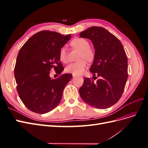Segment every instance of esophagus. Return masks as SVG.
I'll return each instance as SVG.
<instances>
[{
    "instance_id": "esophagus-1",
    "label": "esophagus",
    "mask_w": 148,
    "mask_h": 148,
    "mask_svg": "<svg viewBox=\"0 0 148 148\" xmlns=\"http://www.w3.org/2000/svg\"><path fill=\"white\" fill-rule=\"evenodd\" d=\"M77 77V76H76L75 75H73V77L74 78V77Z\"/></svg>"
}]
</instances>
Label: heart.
Listing matches in <instances>:
<instances>
[{
	"label": "heart",
	"instance_id": "heart-1",
	"mask_svg": "<svg viewBox=\"0 0 148 148\" xmlns=\"http://www.w3.org/2000/svg\"><path fill=\"white\" fill-rule=\"evenodd\" d=\"M71 46L75 49L79 50L78 53V60H79L76 62H73L67 65L65 68V71L66 73H71L73 75H80L82 74L87 66L86 60L91 62L95 57V52L89 47V42L88 40L82 38H75L71 40L70 42ZM59 60L66 64L68 62V57L66 48L62 47L59 52Z\"/></svg>",
	"mask_w": 148,
	"mask_h": 148
}]
</instances>
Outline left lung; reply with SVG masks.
Returning a JSON list of instances; mask_svg holds the SVG:
<instances>
[{"mask_svg":"<svg viewBox=\"0 0 148 148\" xmlns=\"http://www.w3.org/2000/svg\"><path fill=\"white\" fill-rule=\"evenodd\" d=\"M79 35L90 39L95 49L89 69L93 77H84L79 95L84 102L95 108H109L120 99L127 81L126 52L120 40L102 27L92 26ZM97 76L99 79L95 82Z\"/></svg>","mask_w":148,"mask_h":148,"instance_id":"left-lung-1","label":"left lung"}]
</instances>
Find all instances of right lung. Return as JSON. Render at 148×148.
Segmentation results:
<instances>
[{
    "instance_id": "obj_1",
    "label": "right lung",
    "mask_w": 148,
    "mask_h": 148,
    "mask_svg": "<svg viewBox=\"0 0 148 148\" xmlns=\"http://www.w3.org/2000/svg\"><path fill=\"white\" fill-rule=\"evenodd\" d=\"M70 38L71 34L41 31L20 49L14 69L16 90L25 106L33 112L47 113L60 102L64 89L72 75L63 74L52 79L49 74L52 69L57 74L64 70L59 52Z\"/></svg>"
}]
</instances>
